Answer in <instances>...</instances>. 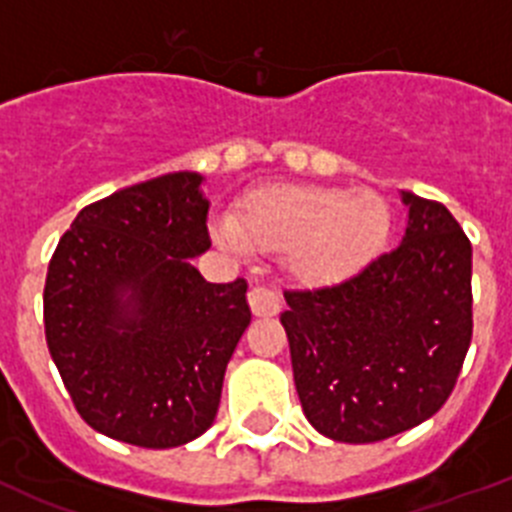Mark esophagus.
Listing matches in <instances>:
<instances>
[{
  "instance_id": "34e87169",
  "label": "esophagus",
  "mask_w": 512,
  "mask_h": 512,
  "mask_svg": "<svg viewBox=\"0 0 512 512\" xmlns=\"http://www.w3.org/2000/svg\"><path fill=\"white\" fill-rule=\"evenodd\" d=\"M247 301H250V308L255 316H275L280 311V301L273 290L265 288V285H257L247 293Z\"/></svg>"
}]
</instances>
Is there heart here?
I'll return each mask as SVG.
<instances>
[{
  "instance_id": "heart-1",
  "label": "heart",
  "mask_w": 512,
  "mask_h": 512,
  "mask_svg": "<svg viewBox=\"0 0 512 512\" xmlns=\"http://www.w3.org/2000/svg\"><path fill=\"white\" fill-rule=\"evenodd\" d=\"M393 211L370 188L344 191L308 183H275L247 196L234 219H219L227 250H285V267L306 285H331L367 265L388 242Z\"/></svg>"
}]
</instances>
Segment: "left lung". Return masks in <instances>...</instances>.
Masks as SVG:
<instances>
[{
    "mask_svg": "<svg viewBox=\"0 0 512 512\" xmlns=\"http://www.w3.org/2000/svg\"><path fill=\"white\" fill-rule=\"evenodd\" d=\"M395 250L280 313L303 413L321 436L372 444L434 416L472 342V245L444 204L400 191Z\"/></svg>",
    "mask_w": 512,
    "mask_h": 512,
    "instance_id": "1",
    "label": "left lung"
}]
</instances>
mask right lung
I'll list each match as a JSON object with an SVG mask.
<instances>
[{
    "label": "right lung",
    "instance_id": "1",
    "mask_svg": "<svg viewBox=\"0 0 512 512\" xmlns=\"http://www.w3.org/2000/svg\"><path fill=\"white\" fill-rule=\"evenodd\" d=\"M204 176L135 183L78 211L45 278V339L94 431L145 449L199 439L250 326L247 283H206Z\"/></svg>",
    "mask_w": 512,
    "mask_h": 512
}]
</instances>
